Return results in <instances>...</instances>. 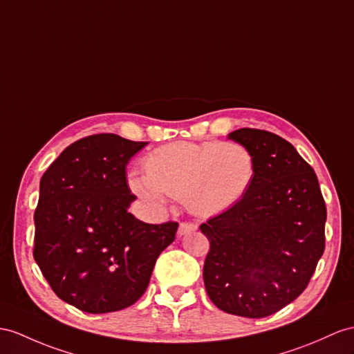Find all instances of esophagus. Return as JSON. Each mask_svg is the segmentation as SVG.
I'll use <instances>...</instances> for the list:
<instances>
[{
    "label": "esophagus",
    "mask_w": 354,
    "mask_h": 354,
    "mask_svg": "<svg viewBox=\"0 0 354 354\" xmlns=\"http://www.w3.org/2000/svg\"><path fill=\"white\" fill-rule=\"evenodd\" d=\"M198 230V225L195 222H182L178 225V236H183V234H187V232H192V231H196Z\"/></svg>",
    "instance_id": "obj_1"
}]
</instances>
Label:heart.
Instances as JSON below:
<instances>
[{
	"label": "heart",
	"mask_w": 354,
	"mask_h": 354,
	"mask_svg": "<svg viewBox=\"0 0 354 354\" xmlns=\"http://www.w3.org/2000/svg\"><path fill=\"white\" fill-rule=\"evenodd\" d=\"M144 172L129 178L138 195L154 203L168 195L198 216H214L243 200L254 183L255 159L239 142L178 141L151 151Z\"/></svg>",
	"instance_id": "b5f03b06"
}]
</instances>
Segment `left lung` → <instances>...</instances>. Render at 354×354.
<instances>
[{
  "label": "left lung",
  "mask_w": 354,
  "mask_h": 354,
  "mask_svg": "<svg viewBox=\"0 0 354 354\" xmlns=\"http://www.w3.org/2000/svg\"><path fill=\"white\" fill-rule=\"evenodd\" d=\"M252 153L242 201L200 230L209 239L203 278L223 313L263 318L297 299L324 252L326 203L313 167L283 138L243 127L228 135Z\"/></svg>",
  "instance_id": "obj_1"
}]
</instances>
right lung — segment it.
<instances>
[{
	"instance_id": "add662e5",
	"label": "right lung",
	"mask_w": 354,
	"mask_h": 354,
	"mask_svg": "<svg viewBox=\"0 0 354 354\" xmlns=\"http://www.w3.org/2000/svg\"><path fill=\"white\" fill-rule=\"evenodd\" d=\"M145 144L114 133L85 136L41 176L34 260L55 295L84 313L133 305L176 239L177 222L145 223L127 212L136 196L126 165Z\"/></svg>"
}]
</instances>
